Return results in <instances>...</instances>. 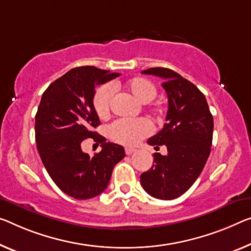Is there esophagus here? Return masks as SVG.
Listing matches in <instances>:
<instances>
[{
  "mask_svg": "<svg viewBox=\"0 0 251 251\" xmlns=\"http://www.w3.org/2000/svg\"><path fill=\"white\" fill-rule=\"evenodd\" d=\"M134 151H136V149L134 148H126V155H131V153H133Z\"/></svg>",
  "mask_w": 251,
  "mask_h": 251,
  "instance_id": "esophagus-1",
  "label": "esophagus"
}]
</instances>
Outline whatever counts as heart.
<instances>
[{
	"label": "heart",
	"mask_w": 251,
	"mask_h": 251,
	"mask_svg": "<svg viewBox=\"0 0 251 251\" xmlns=\"http://www.w3.org/2000/svg\"><path fill=\"white\" fill-rule=\"evenodd\" d=\"M125 86L139 102L144 104L150 103L157 95L155 84L145 77H133L126 83ZM113 95L114 87L112 84H103L95 91L93 106L99 118L105 119L109 117ZM151 110L156 115L163 113L160 106H153ZM150 132H151V126L145 119H136V120L120 119L109 126L110 138L115 142L126 146L136 145L141 139L149 136Z\"/></svg>",
	"instance_id": "heart-1"
}]
</instances>
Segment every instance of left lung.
<instances>
[{
  "label": "left lung",
  "mask_w": 251,
  "mask_h": 251,
  "mask_svg": "<svg viewBox=\"0 0 251 251\" xmlns=\"http://www.w3.org/2000/svg\"><path fill=\"white\" fill-rule=\"evenodd\" d=\"M142 74L161 77L168 96L164 128L148 140L167 155L153 153V164L140 175L144 190L152 198L174 200L184 194L201 174L211 152L213 117L206 99L190 80L164 67L149 68Z\"/></svg>",
  "instance_id": "8db88e82"
}]
</instances>
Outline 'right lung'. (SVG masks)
I'll return each instance as SVG.
<instances>
[{
	"label": "right lung",
	"instance_id": "1",
	"mask_svg": "<svg viewBox=\"0 0 251 251\" xmlns=\"http://www.w3.org/2000/svg\"><path fill=\"white\" fill-rule=\"evenodd\" d=\"M118 76L94 66L76 67L50 84L41 96L34 125L38 152L55 184L74 199L101 194L114 166L126 156L122 146L105 142L93 131L100 126L93 106L95 86ZM87 137L101 144L102 150L94 157L80 147Z\"/></svg>",
	"mask_w": 251,
	"mask_h": 251
}]
</instances>
